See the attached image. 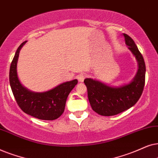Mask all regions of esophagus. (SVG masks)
<instances>
[{
    "label": "esophagus",
    "instance_id": "esophagus-1",
    "mask_svg": "<svg viewBox=\"0 0 158 158\" xmlns=\"http://www.w3.org/2000/svg\"><path fill=\"white\" fill-rule=\"evenodd\" d=\"M85 76L84 74H79L77 76V79H78V81H79V82H82L84 81V79H85Z\"/></svg>",
    "mask_w": 158,
    "mask_h": 158
}]
</instances>
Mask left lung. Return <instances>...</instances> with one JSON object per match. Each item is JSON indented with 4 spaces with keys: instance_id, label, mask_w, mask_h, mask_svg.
Wrapping results in <instances>:
<instances>
[{
    "instance_id": "obj_1",
    "label": "left lung",
    "mask_w": 158,
    "mask_h": 158,
    "mask_svg": "<svg viewBox=\"0 0 158 158\" xmlns=\"http://www.w3.org/2000/svg\"><path fill=\"white\" fill-rule=\"evenodd\" d=\"M123 36L128 49L138 64L137 71L131 81L118 86L109 85L92 78H86L84 81L92 110L104 116L117 115L134 106L144 87L146 67L144 58L133 40L127 34Z\"/></svg>"
}]
</instances>
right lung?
Returning <instances> with one entry per match:
<instances>
[{
	"mask_svg": "<svg viewBox=\"0 0 158 158\" xmlns=\"http://www.w3.org/2000/svg\"><path fill=\"white\" fill-rule=\"evenodd\" d=\"M27 41L16 50L9 71V81L14 98L25 113L40 120L52 121L64 113L66 99L77 85V79L63 82L45 92H33L22 85L17 74V62L19 52Z\"/></svg>",
	"mask_w": 158,
	"mask_h": 158,
	"instance_id": "1",
	"label": "right lung"
}]
</instances>
